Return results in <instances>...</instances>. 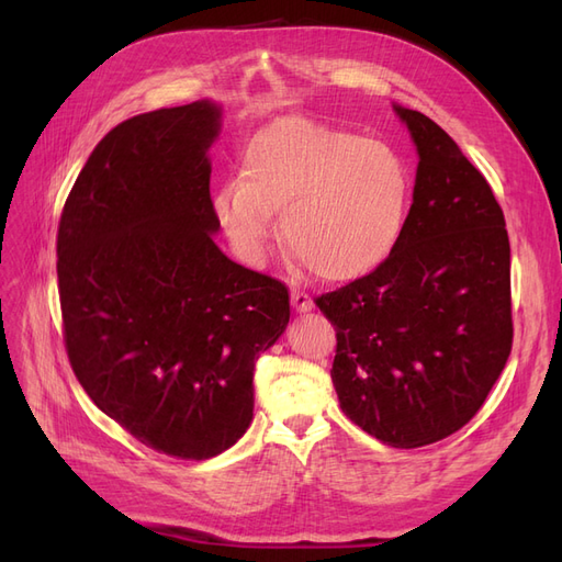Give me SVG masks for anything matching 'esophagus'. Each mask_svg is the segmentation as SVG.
<instances>
[{
    "label": "esophagus",
    "instance_id": "esophagus-1",
    "mask_svg": "<svg viewBox=\"0 0 562 562\" xmlns=\"http://www.w3.org/2000/svg\"><path fill=\"white\" fill-rule=\"evenodd\" d=\"M291 302L295 312H310L312 310V297L302 291V288H293L291 293Z\"/></svg>",
    "mask_w": 562,
    "mask_h": 562
}]
</instances>
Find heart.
Listing matches in <instances>:
<instances>
[{
    "label": "heart",
    "instance_id": "1",
    "mask_svg": "<svg viewBox=\"0 0 562 562\" xmlns=\"http://www.w3.org/2000/svg\"><path fill=\"white\" fill-rule=\"evenodd\" d=\"M213 209L236 252L260 262L283 213V239L316 274L351 281L396 248L407 209V171L382 140L281 119L255 133L241 180H225Z\"/></svg>",
    "mask_w": 562,
    "mask_h": 562
}]
</instances>
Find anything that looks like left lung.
<instances>
[{"label":"left lung","mask_w":562,"mask_h":562,"mask_svg":"<svg viewBox=\"0 0 562 562\" xmlns=\"http://www.w3.org/2000/svg\"><path fill=\"white\" fill-rule=\"evenodd\" d=\"M417 145L413 206L370 274L316 297L335 326L342 413L391 448H422L481 411L514 342L512 246L487 180L429 116L396 105Z\"/></svg>","instance_id":"1"}]
</instances>
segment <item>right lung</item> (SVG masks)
I'll return each instance as SVG.
<instances>
[{"instance_id":"right-lung-1","label":"right lung","mask_w":562,"mask_h":562,"mask_svg":"<svg viewBox=\"0 0 562 562\" xmlns=\"http://www.w3.org/2000/svg\"><path fill=\"white\" fill-rule=\"evenodd\" d=\"M211 100L131 116L95 145L58 225L67 359L91 401L178 459L232 448L252 370L291 318L288 288L213 241Z\"/></svg>"}]
</instances>
